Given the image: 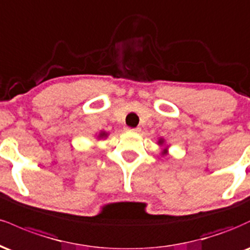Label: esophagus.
<instances>
[{"label": "esophagus", "instance_id": "34e87169", "mask_svg": "<svg viewBox=\"0 0 250 250\" xmlns=\"http://www.w3.org/2000/svg\"><path fill=\"white\" fill-rule=\"evenodd\" d=\"M128 131H131V133H140L141 131V128H128Z\"/></svg>", "mask_w": 250, "mask_h": 250}]
</instances>
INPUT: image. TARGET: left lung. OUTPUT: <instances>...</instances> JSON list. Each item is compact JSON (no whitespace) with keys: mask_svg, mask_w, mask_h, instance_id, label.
<instances>
[{"mask_svg":"<svg viewBox=\"0 0 250 250\" xmlns=\"http://www.w3.org/2000/svg\"><path fill=\"white\" fill-rule=\"evenodd\" d=\"M159 143H160V145H162V143H163V140H162V139L160 140ZM162 154H167V150H166V149H165V150H163V153H162Z\"/></svg>","mask_w":250,"mask_h":250,"instance_id":"1","label":"left lung"}]
</instances>
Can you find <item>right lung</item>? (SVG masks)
<instances>
[{
  "label": "right lung",
  "instance_id": "right-lung-1",
  "mask_svg": "<svg viewBox=\"0 0 250 250\" xmlns=\"http://www.w3.org/2000/svg\"><path fill=\"white\" fill-rule=\"evenodd\" d=\"M107 136V133H104V131H102V133H100V135H99V137H105Z\"/></svg>",
  "mask_w": 250,
  "mask_h": 250
}]
</instances>
